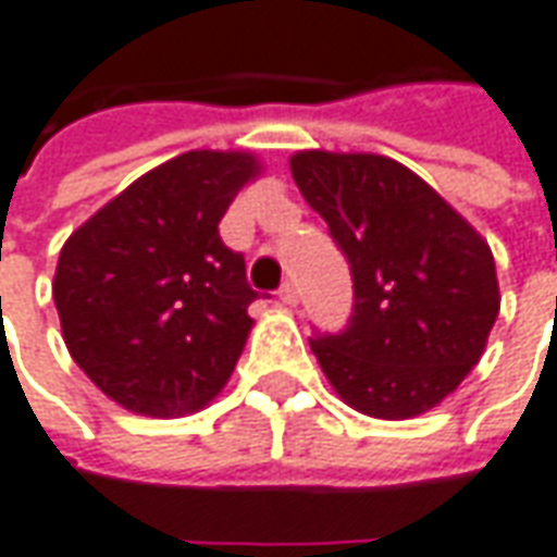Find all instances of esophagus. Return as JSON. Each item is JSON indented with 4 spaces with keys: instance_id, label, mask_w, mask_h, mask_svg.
Returning <instances> with one entry per match:
<instances>
[{
    "instance_id": "1",
    "label": "esophagus",
    "mask_w": 557,
    "mask_h": 557,
    "mask_svg": "<svg viewBox=\"0 0 557 557\" xmlns=\"http://www.w3.org/2000/svg\"><path fill=\"white\" fill-rule=\"evenodd\" d=\"M280 302L283 305L299 302V289H296V283H289V280H286V283L280 286Z\"/></svg>"
}]
</instances>
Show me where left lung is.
Wrapping results in <instances>:
<instances>
[{"label": "left lung", "mask_w": 557, "mask_h": 557, "mask_svg": "<svg viewBox=\"0 0 557 557\" xmlns=\"http://www.w3.org/2000/svg\"><path fill=\"white\" fill-rule=\"evenodd\" d=\"M289 171L351 271L349 326L311 339L330 386L383 421L436 408L471 374L498 318L486 239L393 158L308 149Z\"/></svg>", "instance_id": "8db88e82"}]
</instances>
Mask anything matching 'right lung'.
<instances>
[{
	"instance_id": "add662e5",
	"label": "right lung",
	"mask_w": 557,
	"mask_h": 557,
	"mask_svg": "<svg viewBox=\"0 0 557 557\" xmlns=\"http://www.w3.org/2000/svg\"><path fill=\"white\" fill-rule=\"evenodd\" d=\"M258 171L249 152H183L61 246L52 299L64 346L127 411L181 418L231 380L258 293L218 224Z\"/></svg>"
}]
</instances>
